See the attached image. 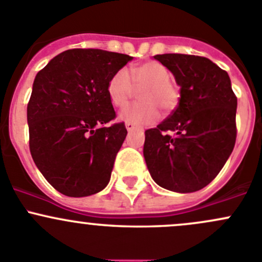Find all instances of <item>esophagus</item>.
Segmentation results:
<instances>
[{"instance_id": "esophagus-1", "label": "esophagus", "mask_w": 262, "mask_h": 262, "mask_svg": "<svg viewBox=\"0 0 262 262\" xmlns=\"http://www.w3.org/2000/svg\"><path fill=\"white\" fill-rule=\"evenodd\" d=\"M125 128H126V130H128V132H133V130H137V129H138V126L134 125L133 123H129V121H126Z\"/></svg>"}]
</instances>
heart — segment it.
<instances>
[{"instance_id": "heart-1", "label": "heart", "mask_w": 262, "mask_h": 262, "mask_svg": "<svg viewBox=\"0 0 262 262\" xmlns=\"http://www.w3.org/2000/svg\"><path fill=\"white\" fill-rule=\"evenodd\" d=\"M133 86L139 87L138 97L141 101L134 102L121 112L123 120L134 124H152L160 119V109L170 113L178 106L180 91L170 81V72L161 63L149 60L133 66L128 71L119 70L107 82V95L116 107L128 104Z\"/></svg>"}]
</instances>
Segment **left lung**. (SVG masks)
<instances>
[{
	"instance_id": "8db88e82",
	"label": "left lung",
	"mask_w": 262,
	"mask_h": 262,
	"mask_svg": "<svg viewBox=\"0 0 262 262\" xmlns=\"http://www.w3.org/2000/svg\"><path fill=\"white\" fill-rule=\"evenodd\" d=\"M155 58L173 73L181 97L168 118L146 130L148 171L163 189L198 191L215 179L233 150L237 97L228 73L208 58L178 53Z\"/></svg>"
}]
</instances>
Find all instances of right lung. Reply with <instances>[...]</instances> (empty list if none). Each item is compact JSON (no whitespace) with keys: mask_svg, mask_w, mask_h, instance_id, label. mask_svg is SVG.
I'll list each match as a JSON object with an SVG mask.
<instances>
[{"mask_svg":"<svg viewBox=\"0 0 262 262\" xmlns=\"http://www.w3.org/2000/svg\"><path fill=\"white\" fill-rule=\"evenodd\" d=\"M132 57L101 49H70L38 72L28 104L29 147L47 181L72 198L105 189L124 139L107 82Z\"/></svg>","mask_w":262,"mask_h":262,"instance_id":"add662e5","label":"right lung"}]
</instances>
